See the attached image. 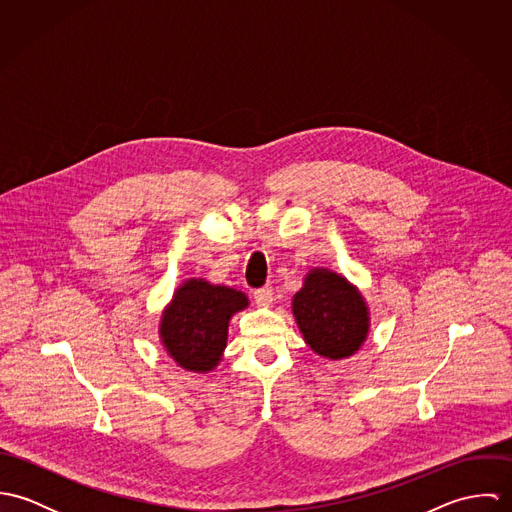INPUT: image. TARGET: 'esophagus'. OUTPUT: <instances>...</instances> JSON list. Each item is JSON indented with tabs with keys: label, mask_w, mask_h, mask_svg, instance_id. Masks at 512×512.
Returning <instances> with one entry per match:
<instances>
[{
	"label": "esophagus",
	"mask_w": 512,
	"mask_h": 512,
	"mask_svg": "<svg viewBox=\"0 0 512 512\" xmlns=\"http://www.w3.org/2000/svg\"><path fill=\"white\" fill-rule=\"evenodd\" d=\"M254 299H256V303H260V305H270V303L274 301V290H272V286H264V288L256 290V292H254Z\"/></svg>",
	"instance_id": "obj_1"
}]
</instances>
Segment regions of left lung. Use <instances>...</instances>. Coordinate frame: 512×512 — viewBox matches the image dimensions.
Listing matches in <instances>:
<instances>
[{
    "label": "left lung",
    "instance_id": "8db88e82",
    "mask_svg": "<svg viewBox=\"0 0 512 512\" xmlns=\"http://www.w3.org/2000/svg\"><path fill=\"white\" fill-rule=\"evenodd\" d=\"M293 315L305 343L321 357L337 361L361 349L368 333L363 295L343 276L317 268L293 295Z\"/></svg>",
    "mask_w": 512,
    "mask_h": 512
}]
</instances>
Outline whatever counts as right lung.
Returning a JSON list of instances; mask_svg holds the SVG:
<instances>
[{
    "instance_id": "right-lung-1",
    "label": "right lung",
    "mask_w": 512,
    "mask_h": 512,
    "mask_svg": "<svg viewBox=\"0 0 512 512\" xmlns=\"http://www.w3.org/2000/svg\"><path fill=\"white\" fill-rule=\"evenodd\" d=\"M248 305V297L205 280L185 282L161 317V343L171 359L187 370L209 372L226 347L230 317Z\"/></svg>"
}]
</instances>
